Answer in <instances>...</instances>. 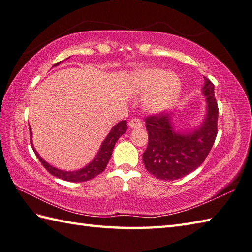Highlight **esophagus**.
<instances>
[{
  "mask_svg": "<svg viewBox=\"0 0 252 252\" xmlns=\"http://www.w3.org/2000/svg\"><path fill=\"white\" fill-rule=\"evenodd\" d=\"M129 126L131 127V129H141V127H143V123L140 119H132L130 122H129Z\"/></svg>",
  "mask_w": 252,
  "mask_h": 252,
  "instance_id": "esophagus-1",
  "label": "esophagus"
}]
</instances>
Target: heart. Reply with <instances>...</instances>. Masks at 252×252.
Listing matches in <instances>:
<instances>
[{"label": "heart", "instance_id": "obj_1", "mask_svg": "<svg viewBox=\"0 0 252 252\" xmlns=\"http://www.w3.org/2000/svg\"><path fill=\"white\" fill-rule=\"evenodd\" d=\"M133 92L147 96L145 109L152 114H159L172 107L181 93V81L175 73L167 72L160 68L141 69L132 74Z\"/></svg>", "mask_w": 252, "mask_h": 252}]
</instances>
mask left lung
Masks as SVG:
<instances>
[{"label": "left lung", "mask_w": 252, "mask_h": 252, "mask_svg": "<svg viewBox=\"0 0 252 252\" xmlns=\"http://www.w3.org/2000/svg\"><path fill=\"white\" fill-rule=\"evenodd\" d=\"M203 79L201 93L207 105L200 125L180 130L173 123L174 114H160L145 120L148 145L143 162L148 172L159 180L173 181L192 172L205 161L216 141L219 109L215 85L206 77Z\"/></svg>", "instance_id": "1"}]
</instances>
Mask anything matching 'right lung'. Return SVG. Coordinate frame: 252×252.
Wrapping results in <instances>:
<instances>
[{"mask_svg": "<svg viewBox=\"0 0 252 252\" xmlns=\"http://www.w3.org/2000/svg\"><path fill=\"white\" fill-rule=\"evenodd\" d=\"M62 62L55 63L53 67H56L60 65ZM126 132V121L122 120L120 122H118L116 126L110 130V132L107 134L105 137V140L101 143V145L98 149L96 156L93 158V160L91 162H89L87 165H84L83 168L74 170V171H65V170H61L57 169L55 167H53L49 162H46L45 160L40 156V154L35 151V148L33 147V143H32V131L30 127V142H31V146L33 148V152L36 155L37 159L40 160V162L43 164V167L49 171V172L56 176L58 179L65 180L68 182H85L89 180H92L95 176H97L100 174L103 171L106 169L107 163H108L109 159L112 155V151H114V147L116 145L117 141L125 134Z\"/></svg>", "mask_w": 252, "mask_h": 252, "instance_id": "right-lung-1", "label": "right lung"}]
</instances>
